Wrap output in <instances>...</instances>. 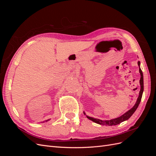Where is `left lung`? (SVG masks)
I'll use <instances>...</instances> for the list:
<instances>
[{"label": "left lung", "mask_w": 156, "mask_h": 156, "mask_svg": "<svg viewBox=\"0 0 156 156\" xmlns=\"http://www.w3.org/2000/svg\"><path fill=\"white\" fill-rule=\"evenodd\" d=\"M140 62L139 61L138 62V65L139 66V72L140 74V92H139V97L137 98V100H136V101L135 103V105L132 107L130 110H129L128 111H127L126 113L123 115L120 116V117H118L116 119H111L109 120H101L100 119H94V118L92 117H90L87 116V117L89 120H92V122H95V123H97L98 124H100V125H103V126H115L117 124H120L121 122L126 121L127 120H128L129 118L132 116V115L135 112V111H136V108L139 107V103L141 101V98H142V96H143V90H144V81H143V72L142 70H141L140 68ZM84 114H85V112H84Z\"/></svg>", "instance_id": "1"}]
</instances>
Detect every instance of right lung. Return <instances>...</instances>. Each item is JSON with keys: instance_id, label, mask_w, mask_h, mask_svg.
I'll return each instance as SVG.
<instances>
[{"instance_id": "1", "label": "right lung", "mask_w": 156, "mask_h": 156, "mask_svg": "<svg viewBox=\"0 0 156 156\" xmlns=\"http://www.w3.org/2000/svg\"><path fill=\"white\" fill-rule=\"evenodd\" d=\"M48 120H47V121H48Z\"/></svg>"}]
</instances>
